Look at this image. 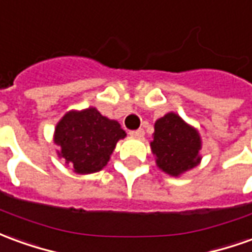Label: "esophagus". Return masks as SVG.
Instances as JSON below:
<instances>
[{
    "label": "esophagus",
    "instance_id": "34e87169",
    "mask_svg": "<svg viewBox=\"0 0 252 252\" xmlns=\"http://www.w3.org/2000/svg\"><path fill=\"white\" fill-rule=\"evenodd\" d=\"M129 135L131 136H136V138H142L144 135V131L142 128H139V129H135V131H129Z\"/></svg>",
    "mask_w": 252,
    "mask_h": 252
}]
</instances>
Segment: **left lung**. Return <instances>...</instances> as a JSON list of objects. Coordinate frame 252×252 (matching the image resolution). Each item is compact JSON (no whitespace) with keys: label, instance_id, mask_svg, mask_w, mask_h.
I'll return each instance as SVG.
<instances>
[{"label":"left lung","instance_id":"1","mask_svg":"<svg viewBox=\"0 0 252 252\" xmlns=\"http://www.w3.org/2000/svg\"><path fill=\"white\" fill-rule=\"evenodd\" d=\"M151 150L163 172L179 176L199 163L200 138L177 114L168 113L157 120Z\"/></svg>","mask_w":252,"mask_h":252}]
</instances>
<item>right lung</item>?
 <instances>
[{"label": "right lung", "instance_id": "add662e5", "mask_svg": "<svg viewBox=\"0 0 252 252\" xmlns=\"http://www.w3.org/2000/svg\"><path fill=\"white\" fill-rule=\"evenodd\" d=\"M126 136L117 121L103 117L95 108L69 112L54 132V143L77 173H94L108 163L116 143Z\"/></svg>", "mask_w": 252, "mask_h": 252}]
</instances>
